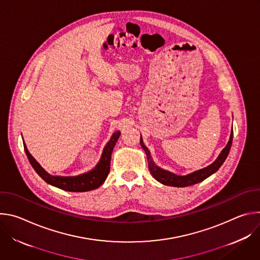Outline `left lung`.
<instances>
[{"instance_id":"1","label":"left lung","mask_w":260,"mask_h":260,"mask_svg":"<svg viewBox=\"0 0 260 260\" xmlns=\"http://www.w3.org/2000/svg\"><path fill=\"white\" fill-rule=\"evenodd\" d=\"M233 135H234V132L232 129L230 141H229L228 145L223 148V150L221 151V153L219 154V156L213 164H211L210 166H208L204 169H201L199 171H196L193 173H190V174L185 175V176H179V175H176L174 173H171L169 171H166V170L157 167L155 165V162L153 161L150 151L148 150V148L145 146L142 137L140 139V143L147 155L148 168H149V171L155 180H157L158 182H160L164 185H169V186L186 187V186H190V185H194L197 183L204 181L205 179H207L208 177H210L211 175H213L214 173H216L218 171V169L222 166V164L224 162V160L226 159V157L230 153L232 143H233V137H234Z\"/></svg>"}]
</instances>
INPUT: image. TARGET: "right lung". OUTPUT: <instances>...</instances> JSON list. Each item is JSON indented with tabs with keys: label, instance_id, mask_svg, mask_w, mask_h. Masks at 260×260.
Masks as SVG:
<instances>
[{
	"label": "right lung",
	"instance_id": "obj_1",
	"mask_svg": "<svg viewBox=\"0 0 260 260\" xmlns=\"http://www.w3.org/2000/svg\"><path fill=\"white\" fill-rule=\"evenodd\" d=\"M120 136V132H116L112 135L109 142L104 147V150L102 152L100 161L98 165L90 170L87 173L78 175V176H52L48 174L41 166L37 161L31 154L28 152L25 143H23L24 151L26 153V156L34 168V170L37 172L46 183L55 186L59 189L71 191V192H85L89 190L96 189L101 185L105 182L109 172H110V162H111V154H112L113 148Z\"/></svg>",
	"mask_w": 260,
	"mask_h": 260
}]
</instances>
